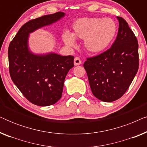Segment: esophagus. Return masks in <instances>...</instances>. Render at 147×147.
Wrapping results in <instances>:
<instances>
[{"instance_id":"34e87169","label":"esophagus","mask_w":147,"mask_h":147,"mask_svg":"<svg viewBox=\"0 0 147 147\" xmlns=\"http://www.w3.org/2000/svg\"><path fill=\"white\" fill-rule=\"evenodd\" d=\"M81 63H82V61L81 59H80V58L78 57H76L75 59H74V65H80Z\"/></svg>"}]
</instances>
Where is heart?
<instances>
[{
    "label": "heart",
    "mask_w": 147,
    "mask_h": 147,
    "mask_svg": "<svg viewBox=\"0 0 147 147\" xmlns=\"http://www.w3.org/2000/svg\"><path fill=\"white\" fill-rule=\"evenodd\" d=\"M73 33L65 32L63 40L69 47L75 46L76 39L84 40V47L92 53H98L107 49L113 41L117 27L109 18L83 17L74 21Z\"/></svg>",
    "instance_id": "1"
}]
</instances>
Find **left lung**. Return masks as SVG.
<instances>
[{
    "label": "left lung",
    "instance_id": "left-lung-1",
    "mask_svg": "<svg viewBox=\"0 0 147 147\" xmlns=\"http://www.w3.org/2000/svg\"><path fill=\"white\" fill-rule=\"evenodd\" d=\"M112 47L94 57L87 58L84 67L92 94L103 102L119 99L128 89L139 65L138 44L133 31L123 18Z\"/></svg>",
    "mask_w": 147,
    "mask_h": 147
}]
</instances>
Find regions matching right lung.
<instances>
[{
  "label": "right lung",
  "instance_id": "obj_1",
  "mask_svg": "<svg viewBox=\"0 0 147 147\" xmlns=\"http://www.w3.org/2000/svg\"><path fill=\"white\" fill-rule=\"evenodd\" d=\"M64 16L63 12H57L30 20L20 28L8 49L12 80L23 96L37 106L53 105L61 98L66 75L74 66V57L33 54L28 46L29 33Z\"/></svg>",
  "mask_w": 147,
  "mask_h": 147
}]
</instances>
